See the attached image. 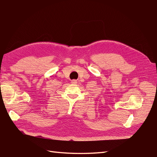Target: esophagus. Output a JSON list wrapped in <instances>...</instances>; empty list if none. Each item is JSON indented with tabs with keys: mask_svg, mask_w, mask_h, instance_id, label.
Returning a JSON list of instances; mask_svg holds the SVG:
<instances>
[{
	"mask_svg": "<svg viewBox=\"0 0 157 157\" xmlns=\"http://www.w3.org/2000/svg\"><path fill=\"white\" fill-rule=\"evenodd\" d=\"M71 83H74V84H75V83H78V81L76 79H73V80H71Z\"/></svg>",
	"mask_w": 157,
	"mask_h": 157,
	"instance_id": "esophagus-1",
	"label": "esophagus"
}]
</instances>
